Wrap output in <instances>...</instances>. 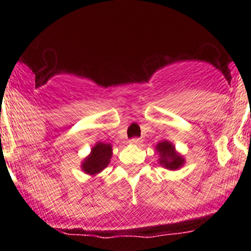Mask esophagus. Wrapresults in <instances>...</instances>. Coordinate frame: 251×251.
Here are the masks:
<instances>
[{"label":"esophagus","mask_w":251,"mask_h":251,"mask_svg":"<svg viewBox=\"0 0 251 251\" xmlns=\"http://www.w3.org/2000/svg\"><path fill=\"white\" fill-rule=\"evenodd\" d=\"M129 143L133 146H139L142 143V139L138 138V137H134V138L129 139Z\"/></svg>","instance_id":"esophagus-1"}]
</instances>
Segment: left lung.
Wrapping results in <instances>:
<instances>
[{"instance_id":"1","label":"left lung","mask_w":251,"mask_h":251,"mask_svg":"<svg viewBox=\"0 0 251 251\" xmlns=\"http://www.w3.org/2000/svg\"><path fill=\"white\" fill-rule=\"evenodd\" d=\"M156 148L161 154L159 163L165 167L170 168V170H177L183 165V158L179 156L178 153H176L175 147L171 145L170 142H159Z\"/></svg>"}]
</instances>
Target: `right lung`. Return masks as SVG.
Here are the masks:
<instances>
[{
  "instance_id": "obj_1",
  "label": "right lung",
  "mask_w": 251,
  "mask_h": 251,
  "mask_svg": "<svg viewBox=\"0 0 251 251\" xmlns=\"http://www.w3.org/2000/svg\"><path fill=\"white\" fill-rule=\"evenodd\" d=\"M110 157H112V146L98 143L95 147H93L90 156L83 162L81 167L85 174H99L108 166Z\"/></svg>"
}]
</instances>
